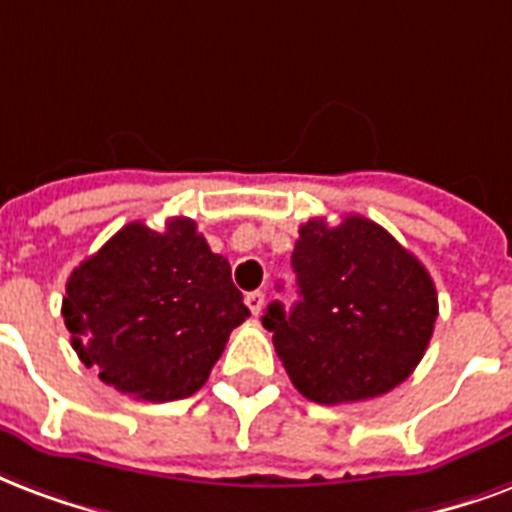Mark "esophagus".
<instances>
[{
    "label": "esophagus",
    "instance_id": "obj_1",
    "mask_svg": "<svg viewBox=\"0 0 512 512\" xmlns=\"http://www.w3.org/2000/svg\"><path fill=\"white\" fill-rule=\"evenodd\" d=\"M263 303H265V295L260 290L257 292H249L247 295V306H249V311H252V314H260V311H263Z\"/></svg>",
    "mask_w": 512,
    "mask_h": 512
}]
</instances>
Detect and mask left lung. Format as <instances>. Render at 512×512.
<instances>
[{
  "label": "left lung",
  "instance_id": "8db88e82",
  "mask_svg": "<svg viewBox=\"0 0 512 512\" xmlns=\"http://www.w3.org/2000/svg\"><path fill=\"white\" fill-rule=\"evenodd\" d=\"M300 300L263 325L300 395L319 405L386 395L419 365L438 319L427 268L368 217L308 220L292 249Z\"/></svg>",
  "mask_w": 512,
  "mask_h": 512
}]
</instances>
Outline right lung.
I'll return each instance as SVG.
<instances>
[{
    "label": "right lung",
    "instance_id": "right-lung-1",
    "mask_svg": "<svg viewBox=\"0 0 512 512\" xmlns=\"http://www.w3.org/2000/svg\"><path fill=\"white\" fill-rule=\"evenodd\" d=\"M61 314L77 357L104 384L169 403L206 384L249 308L228 260L193 220L171 217L163 230L128 222L77 265Z\"/></svg>",
    "mask_w": 512,
    "mask_h": 512
}]
</instances>
